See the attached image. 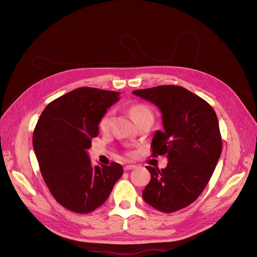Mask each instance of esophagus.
Returning a JSON list of instances; mask_svg holds the SVG:
<instances>
[{
	"label": "esophagus",
	"instance_id": "1",
	"mask_svg": "<svg viewBox=\"0 0 257 257\" xmlns=\"http://www.w3.org/2000/svg\"><path fill=\"white\" fill-rule=\"evenodd\" d=\"M135 167H136V166L133 165V164H128V165L124 166V170H132V169H134Z\"/></svg>",
	"mask_w": 257,
	"mask_h": 257
}]
</instances>
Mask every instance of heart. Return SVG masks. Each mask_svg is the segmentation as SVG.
Here are the masks:
<instances>
[{"label":"heart","instance_id":"heart-1","mask_svg":"<svg viewBox=\"0 0 257 257\" xmlns=\"http://www.w3.org/2000/svg\"><path fill=\"white\" fill-rule=\"evenodd\" d=\"M128 111H130V114L132 116V119L134 120V122L138 121L139 119L144 118V116L152 115V112H151V110L149 109V108H148L146 105H143V104L133 105V106L130 108ZM111 120H112V111L109 110V111H107L102 116V119H100V121H99V127L102 128V130H107L108 127L110 126Z\"/></svg>","mask_w":257,"mask_h":257}]
</instances>
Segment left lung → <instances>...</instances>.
Wrapping results in <instances>:
<instances>
[{
    "mask_svg": "<svg viewBox=\"0 0 257 257\" xmlns=\"http://www.w3.org/2000/svg\"><path fill=\"white\" fill-rule=\"evenodd\" d=\"M162 112L163 130L152 138V157L166 155L163 169L147 166L151 180L144 200L159 211L172 213L195 201L211 178L222 152L217 116L205 99L178 85L135 90Z\"/></svg>",
    "mask_w": 257,
    "mask_h": 257,
    "instance_id": "8db88e82",
    "label": "left lung"
}]
</instances>
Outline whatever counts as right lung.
<instances>
[{"label":"right lung","instance_id":"obj_1","mask_svg":"<svg viewBox=\"0 0 257 257\" xmlns=\"http://www.w3.org/2000/svg\"><path fill=\"white\" fill-rule=\"evenodd\" d=\"M119 92L78 88L52 100L33 133V148L45 183L60 205L77 213L102 206L123 175L120 164L91 165L87 150L98 123L119 100Z\"/></svg>","mask_w":257,"mask_h":257}]
</instances>
